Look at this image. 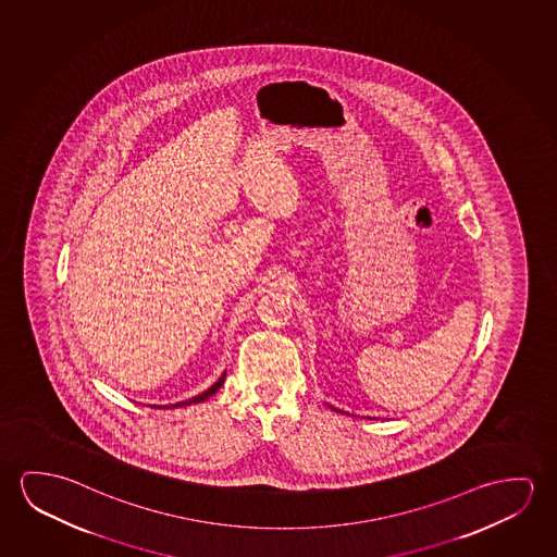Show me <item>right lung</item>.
I'll return each instance as SVG.
<instances>
[{
    "instance_id": "1",
    "label": "right lung",
    "mask_w": 557,
    "mask_h": 557,
    "mask_svg": "<svg viewBox=\"0 0 557 557\" xmlns=\"http://www.w3.org/2000/svg\"><path fill=\"white\" fill-rule=\"evenodd\" d=\"M223 380H225V374H223V376L220 377V380H218V382H215L212 387H208L206 392H202V394L197 395V397H193V399H188V401L175 403V405H172V407H181V405H193V403L206 401L210 395H214L215 392L222 387Z\"/></svg>"
}]
</instances>
